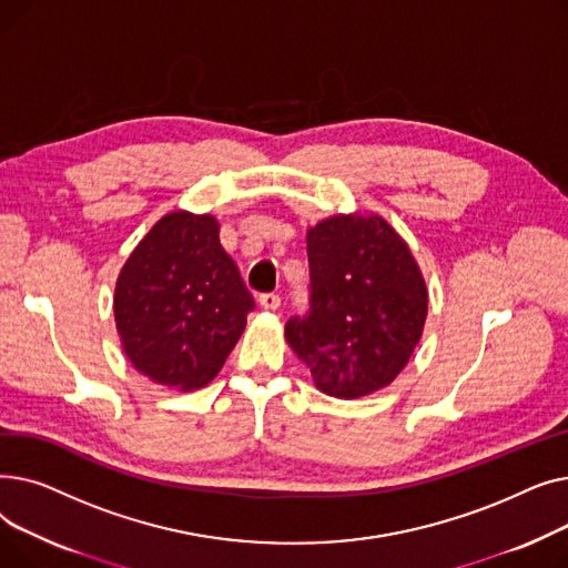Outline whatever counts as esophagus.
I'll return each instance as SVG.
<instances>
[{"mask_svg":"<svg viewBox=\"0 0 568 568\" xmlns=\"http://www.w3.org/2000/svg\"><path fill=\"white\" fill-rule=\"evenodd\" d=\"M257 302L264 311H276L281 306V296L274 294V292H268V294H260Z\"/></svg>","mask_w":568,"mask_h":568,"instance_id":"esophagus-1","label":"esophagus"}]
</instances>
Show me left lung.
Returning <instances> with one entry per match:
<instances>
[{
  "instance_id": "obj_1",
  "label": "left lung",
  "mask_w": 568,
  "mask_h": 568,
  "mask_svg": "<svg viewBox=\"0 0 568 568\" xmlns=\"http://www.w3.org/2000/svg\"><path fill=\"white\" fill-rule=\"evenodd\" d=\"M311 311L285 338L320 392L362 398L392 384L422 341L428 290L403 236L382 216L336 214L306 234Z\"/></svg>"
}]
</instances>
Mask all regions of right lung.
<instances>
[{"instance_id":"1","label":"right lung","mask_w":568,"mask_h":568,"mask_svg":"<svg viewBox=\"0 0 568 568\" xmlns=\"http://www.w3.org/2000/svg\"><path fill=\"white\" fill-rule=\"evenodd\" d=\"M255 308L209 214H165L129 255L114 287V322L138 373L168 389L212 382Z\"/></svg>"}]
</instances>
